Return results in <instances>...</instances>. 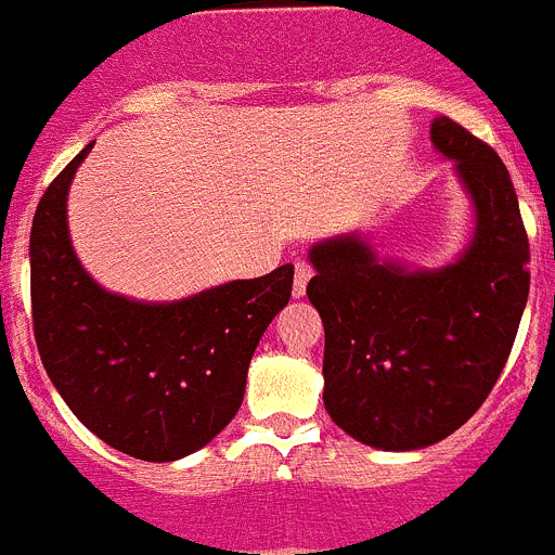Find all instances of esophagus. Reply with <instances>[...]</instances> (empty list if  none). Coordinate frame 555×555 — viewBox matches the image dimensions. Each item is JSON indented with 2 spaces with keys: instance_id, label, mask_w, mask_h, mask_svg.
Listing matches in <instances>:
<instances>
[{
  "instance_id": "obj_1",
  "label": "esophagus",
  "mask_w": 555,
  "mask_h": 555,
  "mask_svg": "<svg viewBox=\"0 0 555 555\" xmlns=\"http://www.w3.org/2000/svg\"><path fill=\"white\" fill-rule=\"evenodd\" d=\"M309 279H312V266H309V262H296V279H293V298L307 296Z\"/></svg>"
}]
</instances>
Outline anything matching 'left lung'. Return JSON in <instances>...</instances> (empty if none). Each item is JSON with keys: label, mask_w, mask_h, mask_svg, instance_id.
<instances>
[{"label": "left lung", "mask_w": 555, "mask_h": 555, "mask_svg": "<svg viewBox=\"0 0 555 555\" xmlns=\"http://www.w3.org/2000/svg\"><path fill=\"white\" fill-rule=\"evenodd\" d=\"M431 143L476 212L453 262L412 268L378 257L362 232L334 234L307 254V296L326 328L323 406L378 451H421L470 421L506 364L531 284L501 157L448 116L431 121Z\"/></svg>", "instance_id": "obj_1"}]
</instances>
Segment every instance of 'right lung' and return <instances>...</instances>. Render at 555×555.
Listing matches in <instances>:
<instances>
[{
    "label": "right lung",
    "instance_id": "1",
    "mask_svg": "<svg viewBox=\"0 0 555 555\" xmlns=\"http://www.w3.org/2000/svg\"><path fill=\"white\" fill-rule=\"evenodd\" d=\"M85 146L35 209L29 289L38 353L60 398L109 448L177 462L232 423L268 323L287 307L293 266L179 298L138 301L85 271L68 234V188Z\"/></svg>",
    "mask_w": 555,
    "mask_h": 555
}]
</instances>
